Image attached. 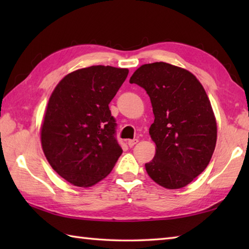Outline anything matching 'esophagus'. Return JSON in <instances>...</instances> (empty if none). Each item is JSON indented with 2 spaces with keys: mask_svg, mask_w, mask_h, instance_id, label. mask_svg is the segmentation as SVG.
Wrapping results in <instances>:
<instances>
[{
  "mask_svg": "<svg viewBox=\"0 0 249 249\" xmlns=\"http://www.w3.org/2000/svg\"><path fill=\"white\" fill-rule=\"evenodd\" d=\"M139 142V140L138 139H130V140H128V142H127V144H128V146L129 147H133L135 144H137Z\"/></svg>",
  "mask_w": 249,
  "mask_h": 249,
  "instance_id": "1",
  "label": "esophagus"
}]
</instances>
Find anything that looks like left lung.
Segmentation results:
<instances>
[{
  "label": "left lung",
  "mask_w": 249,
  "mask_h": 249,
  "mask_svg": "<svg viewBox=\"0 0 249 249\" xmlns=\"http://www.w3.org/2000/svg\"><path fill=\"white\" fill-rule=\"evenodd\" d=\"M150 96L155 120L154 158L145 163L153 181L169 189L186 186L208 167L217 126L202 84L192 72L163 62L144 64L129 79Z\"/></svg>",
  "instance_id": "8db88e82"
}]
</instances>
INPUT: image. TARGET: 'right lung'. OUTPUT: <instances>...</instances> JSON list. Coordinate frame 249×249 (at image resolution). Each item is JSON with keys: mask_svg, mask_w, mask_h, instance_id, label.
<instances>
[{"mask_svg": "<svg viewBox=\"0 0 249 249\" xmlns=\"http://www.w3.org/2000/svg\"><path fill=\"white\" fill-rule=\"evenodd\" d=\"M127 75L126 68H82L63 78L51 94L41 146L52 169L75 186H92L107 177L123 152L109 104Z\"/></svg>", "mask_w": 249, "mask_h": 249, "instance_id": "obj_1", "label": "right lung"}]
</instances>
